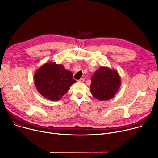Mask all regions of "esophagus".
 I'll return each mask as SVG.
<instances>
[{
	"label": "esophagus",
	"mask_w": 158,
	"mask_h": 158,
	"mask_svg": "<svg viewBox=\"0 0 158 158\" xmlns=\"http://www.w3.org/2000/svg\"><path fill=\"white\" fill-rule=\"evenodd\" d=\"M78 82H84V79H83V78H81V79H80L79 80H78Z\"/></svg>",
	"instance_id": "34e87169"
}]
</instances>
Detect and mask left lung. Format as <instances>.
Returning <instances> with one entry per match:
<instances>
[{
	"instance_id": "8db88e82",
	"label": "left lung",
	"mask_w": 158,
	"mask_h": 158,
	"mask_svg": "<svg viewBox=\"0 0 158 158\" xmlns=\"http://www.w3.org/2000/svg\"><path fill=\"white\" fill-rule=\"evenodd\" d=\"M120 85L121 79L117 70L100 67L91 77V93L99 101H106L114 97Z\"/></svg>"
}]
</instances>
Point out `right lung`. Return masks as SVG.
<instances>
[{
  "label": "right lung",
  "mask_w": 158,
  "mask_h": 158,
  "mask_svg": "<svg viewBox=\"0 0 158 158\" xmlns=\"http://www.w3.org/2000/svg\"><path fill=\"white\" fill-rule=\"evenodd\" d=\"M73 74L62 64L46 62L35 72V85L45 98L58 101L67 93L71 85L76 82Z\"/></svg>",
  "instance_id": "obj_1"
}]
</instances>
